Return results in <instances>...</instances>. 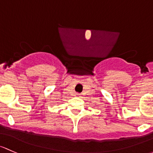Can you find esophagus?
<instances>
[{
  "mask_svg": "<svg viewBox=\"0 0 153 153\" xmlns=\"http://www.w3.org/2000/svg\"><path fill=\"white\" fill-rule=\"evenodd\" d=\"M77 97H80V94H76Z\"/></svg>",
  "mask_w": 153,
  "mask_h": 153,
  "instance_id": "esophagus-1",
  "label": "esophagus"
}]
</instances>
